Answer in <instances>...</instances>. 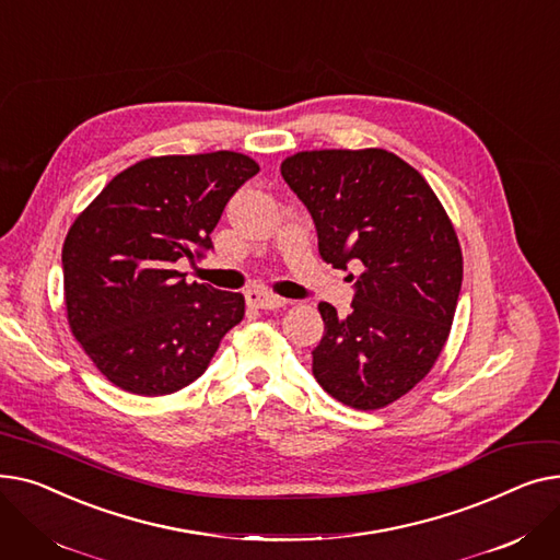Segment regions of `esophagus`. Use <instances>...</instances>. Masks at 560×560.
Masks as SVG:
<instances>
[{"instance_id":"1","label":"esophagus","mask_w":560,"mask_h":560,"mask_svg":"<svg viewBox=\"0 0 560 560\" xmlns=\"http://www.w3.org/2000/svg\"><path fill=\"white\" fill-rule=\"evenodd\" d=\"M247 304L254 306V308H260V311H275V308H281L288 304V300L279 298V295H272V292L268 290H249L247 292Z\"/></svg>"}]
</instances>
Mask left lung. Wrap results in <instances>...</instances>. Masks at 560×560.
<instances>
[{
  "label": "left lung",
  "mask_w": 560,
  "mask_h": 560,
  "mask_svg": "<svg viewBox=\"0 0 560 560\" xmlns=\"http://www.w3.org/2000/svg\"><path fill=\"white\" fill-rule=\"evenodd\" d=\"M281 176L315 222L319 256L361 268L347 317L317 306L325 336L313 374L345 406L384 408L447 342L463 281L456 231L424 176L386 150L300 152Z\"/></svg>",
  "instance_id": "obj_1"
}]
</instances>
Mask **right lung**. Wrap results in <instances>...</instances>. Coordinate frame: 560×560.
Listing matches in <instances>:
<instances>
[{"label": "right lung", "mask_w": 560, "mask_h": 560, "mask_svg": "<svg viewBox=\"0 0 560 560\" xmlns=\"http://www.w3.org/2000/svg\"><path fill=\"white\" fill-rule=\"evenodd\" d=\"M258 172L238 152L144 159L106 184L63 243L72 336L133 395L186 388L245 315L241 292L186 283L176 260L213 249L226 201Z\"/></svg>", "instance_id": "add662e5"}]
</instances>
